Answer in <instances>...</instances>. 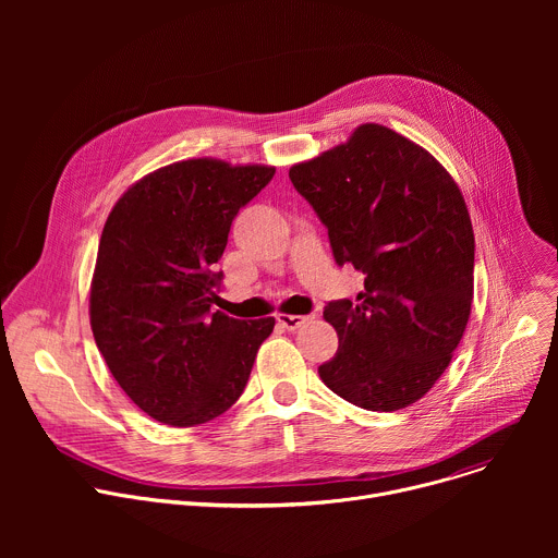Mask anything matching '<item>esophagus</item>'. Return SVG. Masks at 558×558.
<instances>
[{
	"instance_id": "esophagus-1",
	"label": "esophagus",
	"mask_w": 558,
	"mask_h": 558,
	"mask_svg": "<svg viewBox=\"0 0 558 558\" xmlns=\"http://www.w3.org/2000/svg\"><path fill=\"white\" fill-rule=\"evenodd\" d=\"M276 320H278V325L282 327V329H287V331H295V329H300L308 317L306 315H291V313H278L276 315Z\"/></svg>"
}]
</instances>
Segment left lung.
I'll use <instances>...</instances> for the list:
<instances>
[{
  "instance_id": "8db88e82",
  "label": "left lung",
  "mask_w": 558,
  "mask_h": 558,
  "mask_svg": "<svg viewBox=\"0 0 558 558\" xmlns=\"http://www.w3.org/2000/svg\"><path fill=\"white\" fill-rule=\"evenodd\" d=\"M289 179L329 229L336 263L366 276L355 302L325 306L340 347L317 373L366 411L415 404L450 364L472 306L474 233L459 185L428 149L377 123Z\"/></svg>"
}]
</instances>
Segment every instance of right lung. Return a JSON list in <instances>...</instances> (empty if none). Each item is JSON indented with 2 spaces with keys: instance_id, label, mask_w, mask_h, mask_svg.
<instances>
[{
  "instance_id": "right-lung-1",
  "label": "right lung",
  "mask_w": 558,
  "mask_h": 558,
  "mask_svg": "<svg viewBox=\"0 0 558 558\" xmlns=\"http://www.w3.org/2000/svg\"><path fill=\"white\" fill-rule=\"evenodd\" d=\"M274 174L187 158L128 187L104 225L90 327L117 384L156 422L190 428L231 409L274 331V317L211 313L231 220Z\"/></svg>"
}]
</instances>
